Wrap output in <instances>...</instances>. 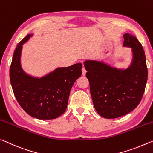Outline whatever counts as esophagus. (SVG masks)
I'll return each instance as SVG.
<instances>
[{
    "label": "esophagus",
    "instance_id": "34e87169",
    "mask_svg": "<svg viewBox=\"0 0 153 153\" xmlns=\"http://www.w3.org/2000/svg\"><path fill=\"white\" fill-rule=\"evenodd\" d=\"M86 72H87L86 69L84 67H82V74L83 75V76H85V75L86 74Z\"/></svg>",
    "mask_w": 153,
    "mask_h": 153
}]
</instances>
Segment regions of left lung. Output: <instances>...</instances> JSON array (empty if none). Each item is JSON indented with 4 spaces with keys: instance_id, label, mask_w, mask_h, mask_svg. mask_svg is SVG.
Returning a JSON list of instances; mask_svg holds the SVG:
<instances>
[{
    "instance_id": "8db88e82",
    "label": "left lung",
    "mask_w": 153,
    "mask_h": 153,
    "mask_svg": "<svg viewBox=\"0 0 153 153\" xmlns=\"http://www.w3.org/2000/svg\"><path fill=\"white\" fill-rule=\"evenodd\" d=\"M123 47H131L133 57L126 69H118L102 62L87 60V72L94 106L106 119H115L129 113L143 96L148 79L146 56L136 37L123 35Z\"/></svg>"
}]
</instances>
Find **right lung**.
Returning <instances> with one entry per match:
<instances>
[{"instance_id":"right-lung-1","label":"right lung","mask_w":153,"mask_h":153,"mask_svg":"<svg viewBox=\"0 0 153 153\" xmlns=\"http://www.w3.org/2000/svg\"><path fill=\"white\" fill-rule=\"evenodd\" d=\"M32 34H27L15 50L10 66V81L16 98L27 114L38 119H56L66 110L70 92L81 76L82 64L57 68L45 76H32L21 66L22 45Z\"/></svg>"}]
</instances>
